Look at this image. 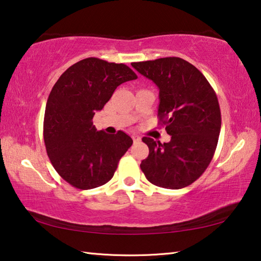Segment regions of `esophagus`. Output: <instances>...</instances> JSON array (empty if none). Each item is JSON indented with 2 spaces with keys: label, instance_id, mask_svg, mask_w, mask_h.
<instances>
[{
  "label": "esophagus",
  "instance_id": "34e87169",
  "mask_svg": "<svg viewBox=\"0 0 261 261\" xmlns=\"http://www.w3.org/2000/svg\"><path fill=\"white\" fill-rule=\"evenodd\" d=\"M140 137L138 135H132V140H134V143H138V141H140Z\"/></svg>",
  "mask_w": 261,
  "mask_h": 261
}]
</instances>
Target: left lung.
<instances>
[{"instance_id":"obj_1","label":"left lung","mask_w":261,"mask_h":261,"mask_svg":"<svg viewBox=\"0 0 261 261\" xmlns=\"http://www.w3.org/2000/svg\"><path fill=\"white\" fill-rule=\"evenodd\" d=\"M131 65L159 87V123L171 136L163 144L144 137L149 153L141 170L156 187H188L200 177L215 153L221 129L218 96L204 74L179 57Z\"/></svg>"}]
</instances>
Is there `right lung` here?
Wrapping results in <instances>:
<instances>
[{"mask_svg":"<svg viewBox=\"0 0 261 261\" xmlns=\"http://www.w3.org/2000/svg\"><path fill=\"white\" fill-rule=\"evenodd\" d=\"M134 79L137 74L125 64L88 57L65 70L53 86L43 139L53 167L73 188L90 190L109 182L132 145L125 132L96 131L92 120L118 85Z\"/></svg>","mask_w":261,"mask_h":261,"instance_id":"obj_1","label":"right lung"}]
</instances>
